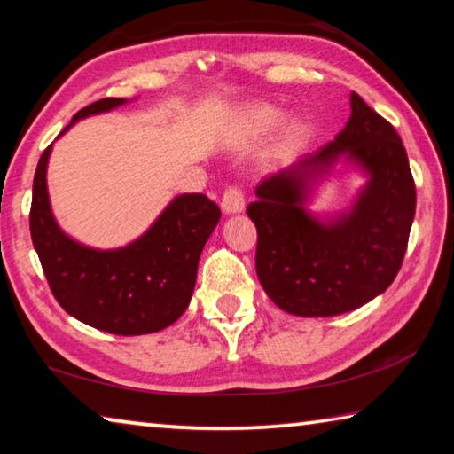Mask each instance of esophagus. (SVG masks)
<instances>
[{
  "label": "esophagus",
  "mask_w": 454,
  "mask_h": 454,
  "mask_svg": "<svg viewBox=\"0 0 454 454\" xmlns=\"http://www.w3.org/2000/svg\"><path fill=\"white\" fill-rule=\"evenodd\" d=\"M222 210L226 214H236L244 210V193L239 185H228L222 193Z\"/></svg>",
  "instance_id": "esophagus-1"
}]
</instances>
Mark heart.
Instances as JSON below:
<instances>
[{"mask_svg":"<svg viewBox=\"0 0 454 454\" xmlns=\"http://www.w3.org/2000/svg\"><path fill=\"white\" fill-rule=\"evenodd\" d=\"M280 121V113L275 109H269V106H258V109L250 111L248 114V127L256 133L270 131ZM307 137V127L301 123L291 125L289 131H286V145H299Z\"/></svg>","mask_w":454,"mask_h":454,"instance_id":"b5f03b06","label":"heart"}]
</instances>
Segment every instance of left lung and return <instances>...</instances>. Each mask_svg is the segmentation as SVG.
I'll use <instances>...</instances> for the list:
<instances>
[{"instance_id": "1", "label": "left lung", "mask_w": 454, "mask_h": 454, "mask_svg": "<svg viewBox=\"0 0 454 454\" xmlns=\"http://www.w3.org/2000/svg\"><path fill=\"white\" fill-rule=\"evenodd\" d=\"M348 154L371 182L348 216L321 225L302 210L306 169ZM247 207L254 222L256 275L283 311L333 317L384 293L404 261L416 210V185L400 135L351 92V117L335 141L256 188Z\"/></svg>"}]
</instances>
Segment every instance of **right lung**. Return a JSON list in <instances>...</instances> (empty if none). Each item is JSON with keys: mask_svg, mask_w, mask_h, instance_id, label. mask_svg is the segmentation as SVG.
<instances>
[{"mask_svg": "<svg viewBox=\"0 0 454 454\" xmlns=\"http://www.w3.org/2000/svg\"><path fill=\"white\" fill-rule=\"evenodd\" d=\"M123 103L100 98L78 111L70 125ZM50 149L34 174L30 232L54 299L74 319L114 335L153 333L177 321L190 305L201 248L218 224L220 207L204 193H184L129 247L86 248L68 239L50 212Z\"/></svg>", "mask_w": 454, "mask_h": 454, "instance_id": "add662e5", "label": "right lung"}]
</instances>
